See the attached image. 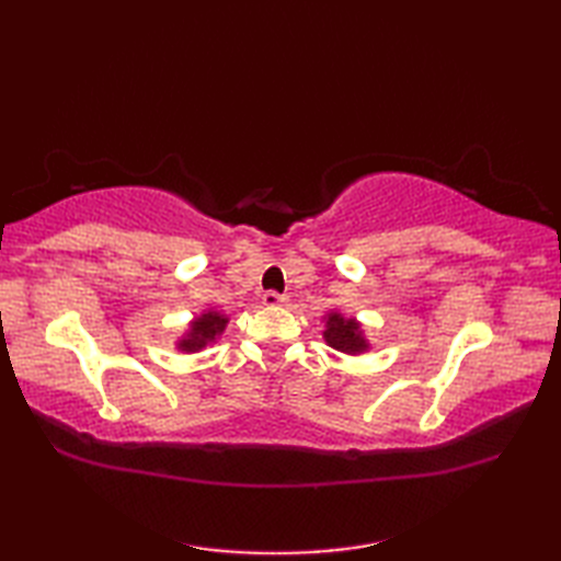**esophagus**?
<instances>
[{
  "label": "esophagus",
  "mask_w": 561,
  "mask_h": 561,
  "mask_svg": "<svg viewBox=\"0 0 561 561\" xmlns=\"http://www.w3.org/2000/svg\"><path fill=\"white\" fill-rule=\"evenodd\" d=\"M287 301H289V296L277 294V291H265V294H262V304H265L267 308H277V306H284Z\"/></svg>",
  "instance_id": "esophagus-1"
}]
</instances>
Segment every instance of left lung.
I'll list each match as a JSON object with an SVG mask.
<instances>
[{
    "mask_svg": "<svg viewBox=\"0 0 561 561\" xmlns=\"http://www.w3.org/2000/svg\"><path fill=\"white\" fill-rule=\"evenodd\" d=\"M323 320H325L323 340L328 347L347 356H362L366 352H371V342H368L366 330L356 318L344 316L342 311H337V308H332Z\"/></svg>",
    "mask_w": 561,
    "mask_h": 561,
    "instance_id": "left-lung-1",
    "label": "left lung"
}]
</instances>
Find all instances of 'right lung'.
Masks as SVG:
<instances>
[{
	"label": "right lung",
	"instance_id": "add662e5",
	"mask_svg": "<svg viewBox=\"0 0 561 561\" xmlns=\"http://www.w3.org/2000/svg\"><path fill=\"white\" fill-rule=\"evenodd\" d=\"M226 325H229V316L217 311V308H205L199 316L190 320L183 335L173 342L175 350L183 354H195L211 347L224 335Z\"/></svg>",
	"mask_w": 561,
	"mask_h": 561
}]
</instances>
